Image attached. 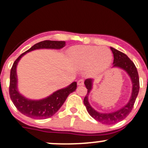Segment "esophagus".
I'll use <instances>...</instances> for the list:
<instances>
[{"label":"esophagus","mask_w":148,"mask_h":148,"mask_svg":"<svg viewBox=\"0 0 148 148\" xmlns=\"http://www.w3.org/2000/svg\"><path fill=\"white\" fill-rule=\"evenodd\" d=\"M77 84L79 85V86H81V85H83L84 84V79H79L78 82H77Z\"/></svg>","instance_id":"1"}]
</instances>
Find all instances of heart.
<instances>
[{
	"mask_svg": "<svg viewBox=\"0 0 148 148\" xmlns=\"http://www.w3.org/2000/svg\"><path fill=\"white\" fill-rule=\"evenodd\" d=\"M72 64L77 69H86L90 77H97L109 68L112 61L111 50L106 46H76L69 50Z\"/></svg>",
	"mask_w": 148,
	"mask_h": 148,
	"instance_id": "heart-1",
	"label": "heart"
}]
</instances>
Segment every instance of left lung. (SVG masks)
<instances>
[{
  "instance_id": "obj_1",
  "label": "left lung",
  "mask_w": 148,
  "mask_h": 148,
  "mask_svg": "<svg viewBox=\"0 0 148 148\" xmlns=\"http://www.w3.org/2000/svg\"><path fill=\"white\" fill-rule=\"evenodd\" d=\"M114 56L113 67H118L125 70L130 76L132 84V90L130 99L126 105L118 110L117 111L110 113H100L96 111L91 107L89 103V95L92 89L93 79H86L84 81V84L87 89V94L84 99V104L86 107L88 113L93 117L95 120L105 125H112L117 123L124 120L132 111L135 104L136 98L138 97L139 89H140V81L138 70L133 62L129 59L126 54L112 47H110Z\"/></svg>"
}]
</instances>
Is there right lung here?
<instances>
[{
    "instance_id": "1",
    "label": "right lung",
    "mask_w": 148,
    "mask_h": 148,
    "mask_svg": "<svg viewBox=\"0 0 148 148\" xmlns=\"http://www.w3.org/2000/svg\"><path fill=\"white\" fill-rule=\"evenodd\" d=\"M65 41L49 40L41 41L21 54L13 63L10 74V97L17 110L24 115L34 119H46L52 117L60 109L69 95L74 92L77 89V82H74L66 88L59 89L50 96L39 100L28 99L21 95L18 90L16 67L22 56H24L28 52L36 49H60L65 46Z\"/></svg>"
}]
</instances>
